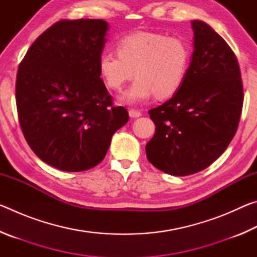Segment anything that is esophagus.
I'll use <instances>...</instances> for the list:
<instances>
[{"label": "esophagus", "mask_w": 257, "mask_h": 257, "mask_svg": "<svg viewBox=\"0 0 257 257\" xmlns=\"http://www.w3.org/2000/svg\"><path fill=\"white\" fill-rule=\"evenodd\" d=\"M129 115L132 116V118H138V116L142 115V112L138 111V110H135V108H130Z\"/></svg>", "instance_id": "1"}]
</instances>
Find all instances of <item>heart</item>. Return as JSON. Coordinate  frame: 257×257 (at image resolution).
I'll list each match as a JSON object with an SVG mask.
<instances>
[{"instance_id":"obj_1","label":"heart","mask_w":257,"mask_h":257,"mask_svg":"<svg viewBox=\"0 0 257 257\" xmlns=\"http://www.w3.org/2000/svg\"><path fill=\"white\" fill-rule=\"evenodd\" d=\"M116 53L101 55L99 72L114 92L137 77L123 97L128 103L144 102L154 95L171 97L184 84L191 59L188 42L160 33L125 35L116 42Z\"/></svg>"}]
</instances>
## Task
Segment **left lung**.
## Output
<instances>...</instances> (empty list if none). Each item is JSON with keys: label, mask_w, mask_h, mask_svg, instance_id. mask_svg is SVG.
Here are the masks:
<instances>
[{"label": "left lung", "mask_w": 257, "mask_h": 257, "mask_svg": "<svg viewBox=\"0 0 257 257\" xmlns=\"http://www.w3.org/2000/svg\"><path fill=\"white\" fill-rule=\"evenodd\" d=\"M194 52L179 90L149 111L155 134L146 155L156 169L184 177L219 159L237 132L243 89L236 55L219 34L191 21Z\"/></svg>", "instance_id": "8db88e82"}]
</instances>
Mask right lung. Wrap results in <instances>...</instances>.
<instances>
[{
    "instance_id": "obj_1",
    "label": "right lung",
    "mask_w": 257,
    "mask_h": 257,
    "mask_svg": "<svg viewBox=\"0 0 257 257\" xmlns=\"http://www.w3.org/2000/svg\"><path fill=\"white\" fill-rule=\"evenodd\" d=\"M108 24L60 20L26 53L17 73L16 102L30 149L59 170L79 172L101 163L116 130L128 122L101 78Z\"/></svg>"
}]
</instances>
